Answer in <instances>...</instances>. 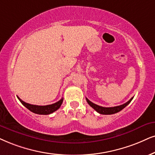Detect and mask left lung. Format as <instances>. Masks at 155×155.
Returning a JSON list of instances; mask_svg holds the SVG:
<instances>
[{
    "label": "left lung",
    "instance_id": "obj_1",
    "mask_svg": "<svg viewBox=\"0 0 155 155\" xmlns=\"http://www.w3.org/2000/svg\"><path fill=\"white\" fill-rule=\"evenodd\" d=\"M87 99V103L91 106V107L93 108L94 110L97 111L98 113L101 114H113L117 113L121 110H122L124 107H126L127 105L129 104L131 102V101L133 99V97L131 98V99L129 100L127 102H126L124 104H121L120 106H117V107H101V106L97 105L93 102H91V101H89L87 98H86Z\"/></svg>",
    "mask_w": 155,
    "mask_h": 155
}]
</instances>
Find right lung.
Returning a JSON list of instances; mask_svg holds the SVG:
<instances>
[{
	"mask_svg": "<svg viewBox=\"0 0 155 155\" xmlns=\"http://www.w3.org/2000/svg\"><path fill=\"white\" fill-rule=\"evenodd\" d=\"M18 99H19V101H21V104L24 106V107H26L28 110H30L32 112L35 114H50L53 112H54L55 111H56L57 109L60 108L62 102H63L64 99H61L57 102L53 104L50 105H46V106H38V105H34V104H28L25 101L21 100V99L18 97H17Z\"/></svg>",
	"mask_w": 155,
	"mask_h": 155,
	"instance_id": "right-lung-1",
	"label": "right lung"
}]
</instances>
